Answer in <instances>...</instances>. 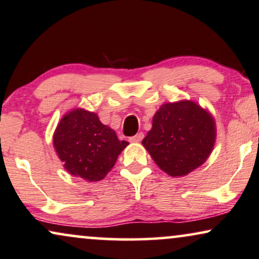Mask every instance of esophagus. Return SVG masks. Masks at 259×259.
Segmentation results:
<instances>
[{"mask_svg":"<svg viewBox=\"0 0 259 259\" xmlns=\"http://www.w3.org/2000/svg\"><path fill=\"white\" fill-rule=\"evenodd\" d=\"M143 134L142 133H139V134H136L135 136H133V137H130V142H134V143H137V142H141V141H142V139H143Z\"/></svg>","mask_w":259,"mask_h":259,"instance_id":"esophagus-1","label":"esophagus"}]
</instances>
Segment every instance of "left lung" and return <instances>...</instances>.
I'll return each instance as SVG.
<instances>
[{
    "label": "left lung",
    "instance_id": "obj_1",
    "mask_svg": "<svg viewBox=\"0 0 259 259\" xmlns=\"http://www.w3.org/2000/svg\"><path fill=\"white\" fill-rule=\"evenodd\" d=\"M215 140L217 124L211 113L196 101L184 99L160 106L142 145L160 169L183 177L207 161Z\"/></svg>",
    "mask_w": 259,
    "mask_h": 259
}]
</instances>
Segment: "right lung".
Segmentation results:
<instances>
[{
	"label": "right lung",
	"instance_id": "1",
	"mask_svg": "<svg viewBox=\"0 0 259 259\" xmlns=\"http://www.w3.org/2000/svg\"><path fill=\"white\" fill-rule=\"evenodd\" d=\"M127 145L97 113L80 107L65 113L54 133V148L64 169L87 182L105 178Z\"/></svg>",
	"mask_w": 259,
	"mask_h": 259
}]
</instances>
